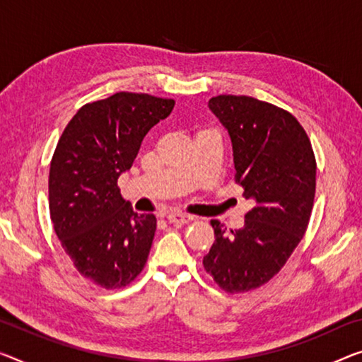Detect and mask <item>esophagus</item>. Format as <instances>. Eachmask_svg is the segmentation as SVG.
I'll list each match as a JSON object with an SVG mask.
<instances>
[{"label":"esophagus","mask_w":362,"mask_h":362,"mask_svg":"<svg viewBox=\"0 0 362 362\" xmlns=\"http://www.w3.org/2000/svg\"><path fill=\"white\" fill-rule=\"evenodd\" d=\"M192 220H194L192 215H187V214H182V212H171L168 215V221H170V223H175V225H186Z\"/></svg>","instance_id":"obj_1"}]
</instances>
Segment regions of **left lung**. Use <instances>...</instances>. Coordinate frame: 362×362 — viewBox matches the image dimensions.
Instances as JSON below:
<instances>
[{
	"label": "left lung",
	"mask_w": 362,
	"mask_h": 362,
	"mask_svg": "<svg viewBox=\"0 0 362 362\" xmlns=\"http://www.w3.org/2000/svg\"><path fill=\"white\" fill-rule=\"evenodd\" d=\"M209 107L228 129L235 181L255 207L241 230L210 223L215 243L204 269L226 293L265 285L283 269L308 230L315 196V155L290 111L246 95H218Z\"/></svg>",
	"instance_id": "1"
}]
</instances>
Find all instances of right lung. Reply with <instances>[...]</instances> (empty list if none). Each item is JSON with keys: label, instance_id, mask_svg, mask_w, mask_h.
<instances>
[{"label": "right lung", "instance_id": "obj_1", "mask_svg": "<svg viewBox=\"0 0 362 362\" xmlns=\"http://www.w3.org/2000/svg\"><path fill=\"white\" fill-rule=\"evenodd\" d=\"M173 107V98L118 92L84 105L54 148L48 177L54 233L77 272L105 290L129 285L146 267L157 218L132 210L118 177Z\"/></svg>", "mask_w": 362, "mask_h": 362}]
</instances>
